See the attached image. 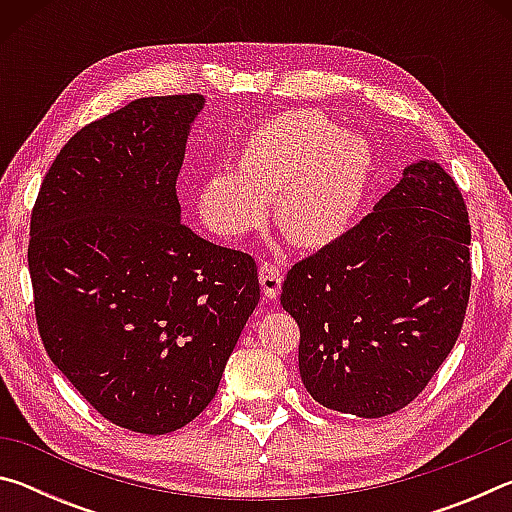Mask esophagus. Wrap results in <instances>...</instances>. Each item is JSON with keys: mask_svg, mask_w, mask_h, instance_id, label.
Masks as SVG:
<instances>
[{"mask_svg": "<svg viewBox=\"0 0 512 512\" xmlns=\"http://www.w3.org/2000/svg\"><path fill=\"white\" fill-rule=\"evenodd\" d=\"M282 268L273 264V262H264L259 266V284H262L264 289V296L268 300H275L280 296V289H282Z\"/></svg>", "mask_w": 512, "mask_h": 512, "instance_id": "1", "label": "esophagus"}]
</instances>
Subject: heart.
Returning <instances> with one entry per match:
<instances>
[{
	"instance_id": "heart-1",
	"label": "heart",
	"mask_w": 512,
	"mask_h": 512,
	"mask_svg": "<svg viewBox=\"0 0 512 512\" xmlns=\"http://www.w3.org/2000/svg\"><path fill=\"white\" fill-rule=\"evenodd\" d=\"M375 171L366 137L320 110L282 112L253 128L223 169L198 187V210L216 235L257 228L273 201L275 225L298 246H325L350 230Z\"/></svg>"
}]
</instances>
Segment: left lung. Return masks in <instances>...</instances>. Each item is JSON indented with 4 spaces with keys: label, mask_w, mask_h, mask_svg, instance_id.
<instances>
[{
    "label": "left lung",
    "mask_w": 512,
    "mask_h": 512,
    "mask_svg": "<svg viewBox=\"0 0 512 512\" xmlns=\"http://www.w3.org/2000/svg\"><path fill=\"white\" fill-rule=\"evenodd\" d=\"M470 219L438 162L406 167L375 210L287 273L302 384L318 404L381 418L418 397L461 334Z\"/></svg>",
    "instance_id": "obj_1"
}]
</instances>
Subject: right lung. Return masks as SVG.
Segmentation results:
<instances>
[{"mask_svg":"<svg viewBox=\"0 0 512 512\" xmlns=\"http://www.w3.org/2000/svg\"><path fill=\"white\" fill-rule=\"evenodd\" d=\"M201 94L131 101L83 126L31 212L40 339L117 427L176 431L219 388L259 302L255 259L180 223L176 180Z\"/></svg>","mask_w":512,"mask_h":512,"instance_id":"right-lung-1","label":"right lung"}]
</instances>
